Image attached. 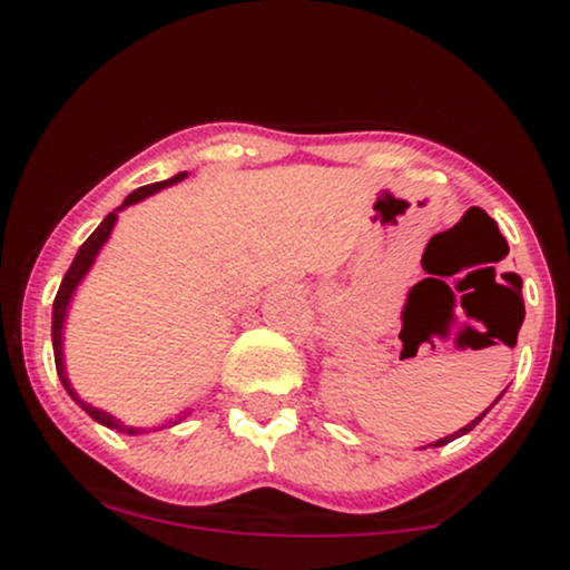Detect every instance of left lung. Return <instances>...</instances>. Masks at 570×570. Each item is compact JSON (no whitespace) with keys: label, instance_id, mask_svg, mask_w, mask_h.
<instances>
[{"label":"left lung","instance_id":"1","mask_svg":"<svg viewBox=\"0 0 570 570\" xmlns=\"http://www.w3.org/2000/svg\"><path fill=\"white\" fill-rule=\"evenodd\" d=\"M507 278H509V284H512L514 286V289H520V286H522V281H520V276H517V273H507ZM509 292H512V289H509ZM520 303H522V299H520ZM522 316H525V307H522V311H520V322H517V326H514V343H517V332H520V326H522ZM503 396V394H501ZM499 396V399H501ZM499 399H495V402H499ZM493 402V404H495ZM493 404H490V407H493ZM488 407V410H490ZM485 410V412H488ZM485 412H482V415L480 417H476V421H472V423H469V426H463V429H458L455 431V434H450V436H444V440H436L434 442V448H442V444H448V442H453L455 440V436H461V434H469V431H472L474 426H476V423H480L482 421V417H485Z\"/></svg>","mask_w":570,"mask_h":570}]
</instances>
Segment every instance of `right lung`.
I'll return each instance as SVG.
<instances>
[{"mask_svg":"<svg viewBox=\"0 0 570 570\" xmlns=\"http://www.w3.org/2000/svg\"><path fill=\"white\" fill-rule=\"evenodd\" d=\"M185 176H187V171H181V174H176V176H171V179H166V181H155V185H147V187L134 189V193H130L128 198L122 200V206L117 208V212H122V208H126V206H134V203L144 200V198H147V195L158 193V189H163V187L176 185V181H181V179H185ZM117 212L107 214V217H104L101 225H98L96 230L90 233V238L85 240V244L80 246V252H77L75 263L69 265L67 276H63L61 286H58V294H56V303H53V330H50V332H53V353H56L58 377H61L63 389L69 391V396L75 399V402L80 404V407H82L85 412H88V415L94 417V421L101 423V426L117 429V431H122V434H147V431H144V429L126 426V423H120V421H117V417L109 415V412H104V410L94 407V404L82 402V399L75 394V389H71V383H69V377H67V367H63V322H67V311H69V303H71V294H75L77 286H80V281L85 278V273L90 271V265L96 263V257H98V252H101V246L107 244L109 233H112V227H115V222H117ZM187 415H189V412L185 410V412H181V415H176L174 421H168L166 426H176V423L185 421ZM166 426H158V429H166Z\"/></svg>","mask_w":570,"mask_h":570,"instance_id":"add662e5","label":"right lung"}]
</instances>
